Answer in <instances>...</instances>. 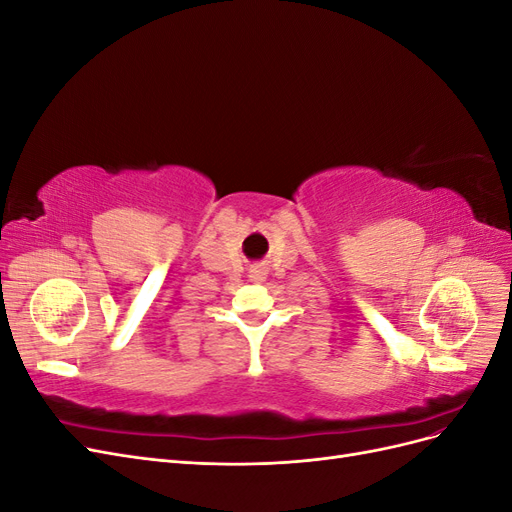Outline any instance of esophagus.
Returning a JSON list of instances; mask_svg holds the SVG:
<instances>
[{
    "instance_id": "obj_1",
    "label": "esophagus",
    "mask_w": 512,
    "mask_h": 512,
    "mask_svg": "<svg viewBox=\"0 0 512 512\" xmlns=\"http://www.w3.org/2000/svg\"><path fill=\"white\" fill-rule=\"evenodd\" d=\"M250 277H252V282H265L267 280V271H265V267H262V265H254L250 269Z\"/></svg>"
}]
</instances>
